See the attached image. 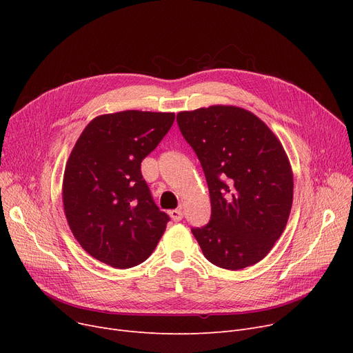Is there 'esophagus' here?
Instances as JSON below:
<instances>
[{
    "instance_id": "34e87169",
    "label": "esophagus",
    "mask_w": 353,
    "mask_h": 353,
    "mask_svg": "<svg viewBox=\"0 0 353 353\" xmlns=\"http://www.w3.org/2000/svg\"><path fill=\"white\" fill-rule=\"evenodd\" d=\"M170 217L174 220V221H180L183 219V212L180 209H174V210H170Z\"/></svg>"
}]
</instances>
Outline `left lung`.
<instances>
[{
  "label": "left lung",
  "mask_w": 353,
  "mask_h": 353,
  "mask_svg": "<svg viewBox=\"0 0 353 353\" xmlns=\"http://www.w3.org/2000/svg\"><path fill=\"white\" fill-rule=\"evenodd\" d=\"M177 124L210 193V221L192 229L203 254L229 270L261 262L282 236L293 201L282 143L261 119L236 105L180 111Z\"/></svg>",
  "instance_id": "1"
}]
</instances>
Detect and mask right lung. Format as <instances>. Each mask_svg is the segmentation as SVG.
Listing matches in <instances>:
<instances>
[{
  "instance_id": "add662e5",
  "label": "right lung",
  "mask_w": 353,
  "mask_h": 353,
  "mask_svg": "<svg viewBox=\"0 0 353 353\" xmlns=\"http://www.w3.org/2000/svg\"><path fill=\"white\" fill-rule=\"evenodd\" d=\"M174 121V113L127 110L92 119L68 157L63 205L80 246L116 269L143 263L170 217L152 197L140 165Z\"/></svg>"
}]
</instances>
